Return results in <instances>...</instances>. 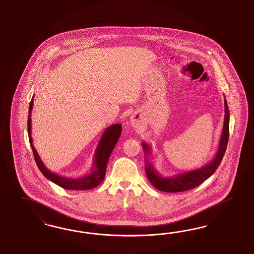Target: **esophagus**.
Returning a JSON list of instances; mask_svg holds the SVG:
<instances>
[{"mask_svg": "<svg viewBox=\"0 0 254 254\" xmlns=\"http://www.w3.org/2000/svg\"><path fill=\"white\" fill-rule=\"evenodd\" d=\"M131 125H132L134 127H137V128L140 127V123H139V121H138L137 116H131Z\"/></svg>", "mask_w": 254, "mask_h": 254, "instance_id": "34e87169", "label": "esophagus"}]
</instances>
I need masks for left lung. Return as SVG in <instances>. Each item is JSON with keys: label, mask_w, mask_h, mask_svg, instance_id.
<instances>
[{"label": "left lung", "mask_w": 254, "mask_h": 254, "mask_svg": "<svg viewBox=\"0 0 254 254\" xmlns=\"http://www.w3.org/2000/svg\"><path fill=\"white\" fill-rule=\"evenodd\" d=\"M224 121L223 130L219 142V148L216 152L215 156L211 161L200 169H193L190 171L181 172L174 176L165 177L160 174L150 161L149 156L152 154V148L142 141V148L145 153V171L147 178L150 183L159 191L167 192H184L192 189L204 183L210 177L223 160V155L226 151V146L229 138V110L227 107V101L224 97Z\"/></svg>", "instance_id": "obj_1"}]
</instances>
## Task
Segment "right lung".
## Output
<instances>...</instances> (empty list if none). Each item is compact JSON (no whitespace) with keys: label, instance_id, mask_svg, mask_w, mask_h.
Here are the masks:
<instances>
[{"label":"right lung","instance_id":"1","mask_svg":"<svg viewBox=\"0 0 254 254\" xmlns=\"http://www.w3.org/2000/svg\"><path fill=\"white\" fill-rule=\"evenodd\" d=\"M33 107V97L30 103L29 108V116H28V134H29V140L31 144L32 153L34 155V159L38 166L39 169L43 173V175L52 183L61 186L67 190H73V191H82V190H89L100 185L105 177L106 167H107L108 160L110 155L112 154L114 148L116 146L119 137L122 132V125L121 124H115L110 126L105 131L103 132L100 138L99 144L94 154L92 168L90 172L85 176L80 178H68L61 176L56 174L54 172L50 171L46 168L45 164L41 160L36 149L32 144V138H31V110Z\"/></svg>","mask_w":254,"mask_h":254}]
</instances>
